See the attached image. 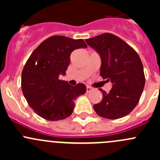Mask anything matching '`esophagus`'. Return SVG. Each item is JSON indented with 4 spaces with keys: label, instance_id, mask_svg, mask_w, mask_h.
<instances>
[{
    "label": "esophagus",
    "instance_id": "esophagus-1",
    "mask_svg": "<svg viewBox=\"0 0 160 160\" xmlns=\"http://www.w3.org/2000/svg\"><path fill=\"white\" fill-rule=\"evenodd\" d=\"M93 89H92V88H90V87H87V93H89V92L91 91Z\"/></svg>",
    "mask_w": 160,
    "mask_h": 160
}]
</instances>
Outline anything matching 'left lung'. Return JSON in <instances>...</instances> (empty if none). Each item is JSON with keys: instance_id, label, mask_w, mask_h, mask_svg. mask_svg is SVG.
<instances>
[{"instance_id": "8db88e82", "label": "left lung", "mask_w": 160, "mask_h": 160, "mask_svg": "<svg viewBox=\"0 0 160 160\" xmlns=\"http://www.w3.org/2000/svg\"><path fill=\"white\" fill-rule=\"evenodd\" d=\"M86 42L101 56L100 75L113 84L109 93L99 89L103 98L93 104V109L98 115L108 119L128 115L138 104L146 82L139 56L128 43L111 33L97 35Z\"/></svg>"}]
</instances>
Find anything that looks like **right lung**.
Listing matches in <instances>:
<instances>
[{"label": "right lung", "instance_id": "right-lung-1", "mask_svg": "<svg viewBox=\"0 0 160 160\" xmlns=\"http://www.w3.org/2000/svg\"><path fill=\"white\" fill-rule=\"evenodd\" d=\"M88 47L83 39L53 35L31 54L22 72V89L28 105L42 118L59 121L72 114L74 100L86 92V86H71L59 79L65 75L73 50Z\"/></svg>", "mask_w": 160, "mask_h": 160}]
</instances>
